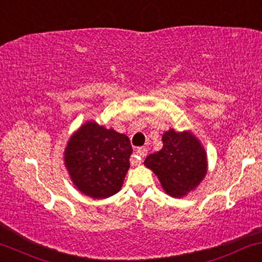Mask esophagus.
Wrapping results in <instances>:
<instances>
[{
  "label": "esophagus",
  "instance_id": "34e87169",
  "mask_svg": "<svg viewBox=\"0 0 262 262\" xmlns=\"http://www.w3.org/2000/svg\"><path fill=\"white\" fill-rule=\"evenodd\" d=\"M147 155V148L146 147H139L137 152H135L134 158L132 160V164L133 165H139L142 163V158Z\"/></svg>",
  "mask_w": 262,
  "mask_h": 262
}]
</instances>
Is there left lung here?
I'll use <instances>...</instances> for the list:
<instances>
[{
	"mask_svg": "<svg viewBox=\"0 0 262 262\" xmlns=\"http://www.w3.org/2000/svg\"><path fill=\"white\" fill-rule=\"evenodd\" d=\"M162 150L148 155L145 165L154 171L164 192L183 198L194 191L208 171L207 152L190 130L164 132Z\"/></svg>",
	"mask_w": 262,
	"mask_h": 262,
	"instance_id": "8db88e82",
	"label": "left lung"
}]
</instances>
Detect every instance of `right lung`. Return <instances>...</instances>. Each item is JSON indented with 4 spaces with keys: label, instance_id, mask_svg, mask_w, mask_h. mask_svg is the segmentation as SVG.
Instances as JSON below:
<instances>
[{
    "label": "right lung",
    "instance_id": "add662e5",
    "mask_svg": "<svg viewBox=\"0 0 262 262\" xmlns=\"http://www.w3.org/2000/svg\"><path fill=\"white\" fill-rule=\"evenodd\" d=\"M132 152L127 135L87 121L69 138L64 163L81 193L102 200L121 191Z\"/></svg>",
    "mask_w": 262,
    "mask_h": 262
}]
</instances>
